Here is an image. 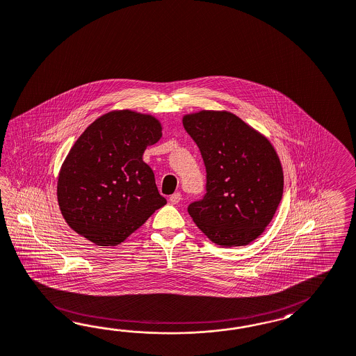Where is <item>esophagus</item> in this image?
I'll return each instance as SVG.
<instances>
[{
  "label": "esophagus",
  "instance_id": "1",
  "mask_svg": "<svg viewBox=\"0 0 356 356\" xmlns=\"http://www.w3.org/2000/svg\"><path fill=\"white\" fill-rule=\"evenodd\" d=\"M181 201V193H173L171 197H170V202L173 204V205H176V204H179Z\"/></svg>",
  "mask_w": 356,
  "mask_h": 356
}]
</instances>
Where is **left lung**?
<instances>
[{"label": "left lung", "instance_id": "obj_1", "mask_svg": "<svg viewBox=\"0 0 356 356\" xmlns=\"http://www.w3.org/2000/svg\"><path fill=\"white\" fill-rule=\"evenodd\" d=\"M184 128L206 167V194L188 206L220 247L247 245L269 226L283 194V170L270 140L227 111L185 115Z\"/></svg>", "mask_w": 356, "mask_h": 356}]
</instances>
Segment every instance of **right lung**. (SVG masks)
<instances>
[{
    "mask_svg": "<svg viewBox=\"0 0 356 356\" xmlns=\"http://www.w3.org/2000/svg\"><path fill=\"white\" fill-rule=\"evenodd\" d=\"M162 138V124L130 109L95 120L58 173L57 201L66 223L100 247L119 245L167 204L142 156Z\"/></svg>",
    "mask_w": 356,
    "mask_h": 356,
    "instance_id": "add662e5",
    "label": "right lung"
}]
</instances>
